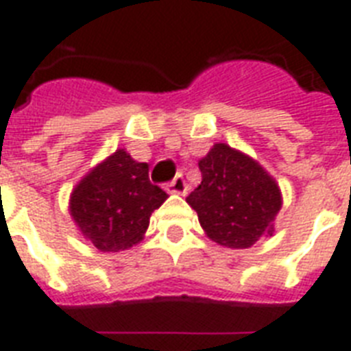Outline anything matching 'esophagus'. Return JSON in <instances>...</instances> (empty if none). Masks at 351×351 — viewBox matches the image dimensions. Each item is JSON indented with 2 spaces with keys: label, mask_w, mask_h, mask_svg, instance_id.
<instances>
[{
  "label": "esophagus",
  "mask_w": 351,
  "mask_h": 351,
  "mask_svg": "<svg viewBox=\"0 0 351 351\" xmlns=\"http://www.w3.org/2000/svg\"><path fill=\"white\" fill-rule=\"evenodd\" d=\"M186 189H189V186H186L185 178H183L181 173H179V176H176V178H173L172 181L166 185V191L170 192V194H185Z\"/></svg>",
  "instance_id": "obj_1"
}]
</instances>
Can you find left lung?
I'll return each instance as SVG.
<instances>
[{
	"mask_svg": "<svg viewBox=\"0 0 351 351\" xmlns=\"http://www.w3.org/2000/svg\"><path fill=\"white\" fill-rule=\"evenodd\" d=\"M202 183L186 196L209 239L220 246H254L281 209L276 181L254 159L228 144H215L197 162Z\"/></svg>",
	"mask_w": 351,
	"mask_h": 351,
	"instance_id": "8db88e82",
	"label": "left lung"
}]
</instances>
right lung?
Segmentation results:
<instances>
[{"label": "right lung", "instance_id": "right-lung-1", "mask_svg": "<svg viewBox=\"0 0 351 351\" xmlns=\"http://www.w3.org/2000/svg\"><path fill=\"white\" fill-rule=\"evenodd\" d=\"M147 172L146 162L116 149L73 189L70 213L99 252H122L142 241L152 213L168 197Z\"/></svg>", "mask_w": 351, "mask_h": 351}]
</instances>
